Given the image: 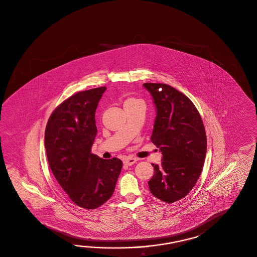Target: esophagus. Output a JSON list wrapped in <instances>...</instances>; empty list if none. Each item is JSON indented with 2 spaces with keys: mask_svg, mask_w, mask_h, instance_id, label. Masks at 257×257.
Masks as SVG:
<instances>
[{
  "mask_svg": "<svg viewBox=\"0 0 257 257\" xmlns=\"http://www.w3.org/2000/svg\"><path fill=\"white\" fill-rule=\"evenodd\" d=\"M138 162V159H136V158H132V157H130V158H126L124 159V165L126 166H132L134 164H136Z\"/></svg>",
  "mask_w": 257,
  "mask_h": 257,
  "instance_id": "obj_1",
  "label": "esophagus"
}]
</instances>
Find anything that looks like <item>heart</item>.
<instances>
[{
    "instance_id": "heart-1",
    "label": "heart",
    "mask_w": 257,
    "mask_h": 257,
    "mask_svg": "<svg viewBox=\"0 0 257 257\" xmlns=\"http://www.w3.org/2000/svg\"><path fill=\"white\" fill-rule=\"evenodd\" d=\"M133 102H139V100H136V99H133V98H130V99L126 100V102H125V103H133Z\"/></svg>"
}]
</instances>
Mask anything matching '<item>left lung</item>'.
<instances>
[{"label":"left lung","mask_w":257,"mask_h":257,"mask_svg":"<svg viewBox=\"0 0 257 257\" xmlns=\"http://www.w3.org/2000/svg\"><path fill=\"white\" fill-rule=\"evenodd\" d=\"M156 109L152 142L162 153L149 181L151 193L162 201H178L193 189L203 169L207 137L199 112L181 91L167 84L144 83Z\"/></svg>","instance_id":"1"}]
</instances>
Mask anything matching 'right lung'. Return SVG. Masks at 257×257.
<instances>
[{
	"instance_id": "1",
	"label": "right lung",
	"mask_w": 257,
	"mask_h": 257,
	"mask_svg": "<svg viewBox=\"0 0 257 257\" xmlns=\"http://www.w3.org/2000/svg\"><path fill=\"white\" fill-rule=\"evenodd\" d=\"M105 87L77 92L51 114L45 132L49 167L78 207L93 209L107 201L116 187L122 162L91 153L97 135L95 112Z\"/></svg>"
}]
</instances>
